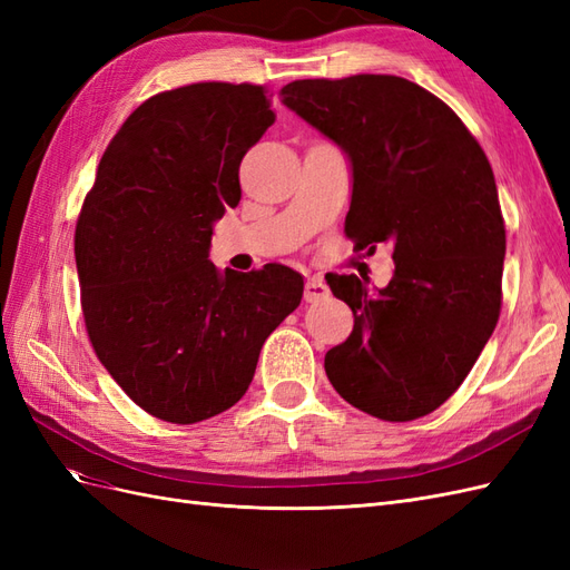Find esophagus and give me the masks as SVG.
<instances>
[{"mask_svg": "<svg viewBox=\"0 0 570 570\" xmlns=\"http://www.w3.org/2000/svg\"><path fill=\"white\" fill-rule=\"evenodd\" d=\"M331 295V289H327L323 278H308L304 285V299L306 302H321Z\"/></svg>", "mask_w": 570, "mask_h": 570, "instance_id": "esophagus-1", "label": "esophagus"}]
</instances>
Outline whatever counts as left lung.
I'll return each mask as SVG.
<instances>
[{
  "label": "left lung",
  "mask_w": 570,
  "mask_h": 570,
  "mask_svg": "<svg viewBox=\"0 0 570 570\" xmlns=\"http://www.w3.org/2000/svg\"><path fill=\"white\" fill-rule=\"evenodd\" d=\"M281 101L350 161L344 233L394 258L375 292L327 275L354 312L352 335L325 354L327 381L375 419H421L463 383L502 306L507 230L490 161L459 116L406 78L295 80Z\"/></svg>",
  "instance_id": "1"
}]
</instances>
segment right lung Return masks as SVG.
<instances>
[{"label": "right lung", "mask_w": 570, "mask_h": 570, "mask_svg": "<svg viewBox=\"0 0 570 570\" xmlns=\"http://www.w3.org/2000/svg\"><path fill=\"white\" fill-rule=\"evenodd\" d=\"M273 120L258 85L161 92L126 118L85 197L76 266L90 342L161 421L197 423L243 400L266 337L302 302L297 271L209 258L214 223L243 197L239 161Z\"/></svg>", "instance_id": "obj_1"}]
</instances>
